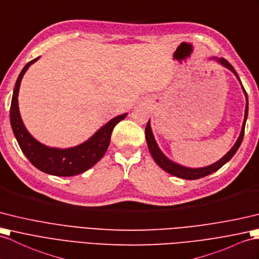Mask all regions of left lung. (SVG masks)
Returning a JSON list of instances; mask_svg holds the SVG:
<instances>
[{"label":"left lung","instance_id":"8db88e82","mask_svg":"<svg viewBox=\"0 0 259 259\" xmlns=\"http://www.w3.org/2000/svg\"><path fill=\"white\" fill-rule=\"evenodd\" d=\"M210 59L215 60L218 64L225 67L226 69H229L230 71L234 73L235 77L239 81V83H241V85H242V82H241V80H239V77L237 75L235 69L233 68V66L228 60H225L224 58H218V57H212V58H210ZM242 89L245 94L246 106H245V116H244V122L242 125L241 133H239V136L237 138V141L235 142L234 146H233L220 160L215 161L214 163H212V165H209V166L200 167V168H190V167H185L182 165H179V163L170 160L168 157L160 150L158 144H157L155 137H154V134H153V131H151V127H150V119H149L147 125H146V128H145V135H146V142H147L149 153H150L151 157L154 158V160L156 161L157 165H158L161 169L165 170L166 172L172 175V176H176V177H178V178L187 179V180H194V179L205 177V176L215 172L217 170H219L221 167L224 166L225 163L235 155L237 149L239 148V146H241V144L243 142L245 124H246V119H247V115H248V98H247V93H246L243 85H242Z\"/></svg>","mask_w":259,"mask_h":259}]
</instances>
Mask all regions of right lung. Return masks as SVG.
<instances>
[{"instance_id": "obj_1", "label": "right lung", "mask_w": 259, "mask_h": 259, "mask_svg": "<svg viewBox=\"0 0 259 259\" xmlns=\"http://www.w3.org/2000/svg\"><path fill=\"white\" fill-rule=\"evenodd\" d=\"M38 59L39 57L29 61L23 68V70L16 80L10 111L12 130H13L16 141L20 145L24 155L40 171L53 176H58V177L77 176L87 171L88 169L93 167L102 158L110 145L113 128L118 122H121L122 119L126 117L127 113L112 118L111 121L99 128L89 140L77 145V146L69 148H56L41 144L35 137H33V135L25 127L21 117L17 99L23 75L27 71V69Z\"/></svg>"}]
</instances>
